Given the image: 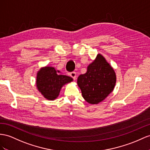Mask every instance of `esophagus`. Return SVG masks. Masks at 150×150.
<instances>
[{
    "instance_id": "34e87169",
    "label": "esophagus",
    "mask_w": 150,
    "mask_h": 150,
    "mask_svg": "<svg viewBox=\"0 0 150 150\" xmlns=\"http://www.w3.org/2000/svg\"><path fill=\"white\" fill-rule=\"evenodd\" d=\"M70 76H71V78L74 79V80L76 79V73L75 71L71 72L70 74Z\"/></svg>"
}]
</instances>
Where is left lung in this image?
Instances as JSON below:
<instances>
[{"label": "left lung", "instance_id": "left-lung-1", "mask_svg": "<svg viewBox=\"0 0 150 150\" xmlns=\"http://www.w3.org/2000/svg\"><path fill=\"white\" fill-rule=\"evenodd\" d=\"M116 74L112 67L101 54L87 67L85 74L77 79V84L83 99L90 104L102 102L113 91Z\"/></svg>", "mask_w": 150, "mask_h": 150}]
</instances>
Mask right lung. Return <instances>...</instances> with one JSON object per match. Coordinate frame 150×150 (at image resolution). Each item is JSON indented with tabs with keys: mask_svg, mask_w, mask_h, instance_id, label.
<instances>
[{
	"mask_svg": "<svg viewBox=\"0 0 150 150\" xmlns=\"http://www.w3.org/2000/svg\"><path fill=\"white\" fill-rule=\"evenodd\" d=\"M72 81V78L62 75L54 67H45L37 72L36 86L45 99L53 101L58 97L61 88Z\"/></svg>",
	"mask_w": 150,
	"mask_h": 150,
	"instance_id": "obj_1",
	"label": "right lung"
}]
</instances>
